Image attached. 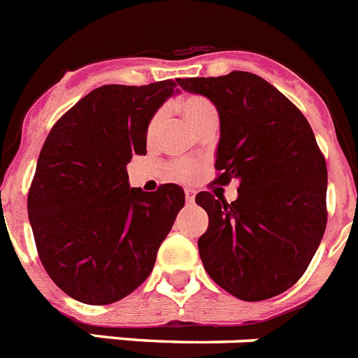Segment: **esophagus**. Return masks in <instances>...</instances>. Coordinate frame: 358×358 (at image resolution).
I'll list each match as a JSON object with an SVG mask.
<instances>
[{"label":"esophagus","instance_id":"34e87169","mask_svg":"<svg viewBox=\"0 0 358 358\" xmlns=\"http://www.w3.org/2000/svg\"><path fill=\"white\" fill-rule=\"evenodd\" d=\"M185 200H187L189 204H193V202H194V191H193V189H185Z\"/></svg>","mask_w":358,"mask_h":358}]
</instances>
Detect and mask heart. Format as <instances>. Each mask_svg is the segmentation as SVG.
I'll list each match as a JSON object with an SVG mask.
<instances>
[{"label": "heart", "instance_id": "b5f03b06", "mask_svg": "<svg viewBox=\"0 0 358 358\" xmlns=\"http://www.w3.org/2000/svg\"><path fill=\"white\" fill-rule=\"evenodd\" d=\"M178 106L182 115L185 117V121H187L194 130H199L202 124L208 123L209 119L217 117V110H215L213 104L202 97H187L184 99V101H180ZM159 124H162V115H154V117L150 119L149 129H147V138H156V134H158L159 130ZM173 173L174 176L180 180H193L194 174H196V169H194L191 164L180 162V164L173 165Z\"/></svg>", "mask_w": 358, "mask_h": 358}]
</instances>
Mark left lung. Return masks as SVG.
I'll return each instance as SVG.
<instances>
[{
  "label": "left lung",
  "instance_id": "8db88e82",
  "mask_svg": "<svg viewBox=\"0 0 358 358\" xmlns=\"http://www.w3.org/2000/svg\"><path fill=\"white\" fill-rule=\"evenodd\" d=\"M176 83L219 112L215 184L239 180L231 204L209 191L194 199L209 217L199 239L206 272L239 300L274 298L303 275L327 224V167L313 129L281 92L248 71Z\"/></svg>",
  "mask_w": 358,
  "mask_h": 358
}]
</instances>
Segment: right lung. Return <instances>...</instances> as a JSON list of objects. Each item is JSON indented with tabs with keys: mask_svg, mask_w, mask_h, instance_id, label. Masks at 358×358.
Listing matches in <instances>:
<instances>
[{
	"mask_svg": "<svg viewBox=\"0 0 358 358\" xmlns=\"http://www.w3.org/2000/svg\"><path fill=\"white\" fill-rule=\"evenodd\" d=\"M173 80L106 84L58 119L38 156L27 211L49 278L73 300L108 305L152 272L184 208V189L130 187L127 164L147 154V129Z\"/></svg>",
	"mask_w": 358,
	"mask_h": 358,
	"instance_id": "1",
	"label": "right lung"
}]
</instances>
